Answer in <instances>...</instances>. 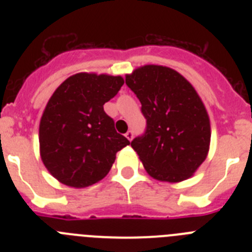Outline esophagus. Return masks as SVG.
I'll return each mask as SVG.
<instances>
[{"label":"esophagus","mask_w":252,"mask_h":252,"mask_svg":"<svg viewBox=\"0 0 252 252\" xmlns=\"http://www.w3.org/2000/svg\"><path fill=\"white\" fill-rule=\"evenodd\" d=\"M125 136L127 137V139H128V140H130V141H131V140H132V139H133V131H132V130H128V131H127V132L125 133Z\"/></svg>","instance_id":"esophagus-1"}]
</instances>
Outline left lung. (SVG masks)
Returning a JSON list of instances; mask_svg holds the SVG:
<instances>
[{
	"mask_svg": "<svg viewBox=\"0 0 252 252\" xmlns=\"http://www.w3.org/2000/svg\"><path fill=\"white\" fill-rule=\"evenodd\" d=\"M146 119L131 141L146 171L162 182L192 177L208 154L211 127L203 102L183 75L161 65H145L126 75Z\"/></svg>",
	"mask_w": 252,
	"mask_h": 252,
	"instance_id": "left-lung-1",
	"label": "left lung"
}]
</instances>
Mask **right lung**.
Masks as SVG:
<instances>
[{
  "instance_id": "right-lung-1",
  "label": "right lung",
  "mask_w": 252,
  "mask_h": 252,
  "mask_svg": "<svg viewBox=\"0 0 252 252\" xmlns=\"http://www.w3.org/2000/svg\"><path fill=\"white\" fill-rule=\"evenodd\" d=\"M122 84V77L78 73L53 93L40 121V154L60 183H97L108 174L116 153L130 144L103 110Z\"/></svg>"
}]
</instances>
